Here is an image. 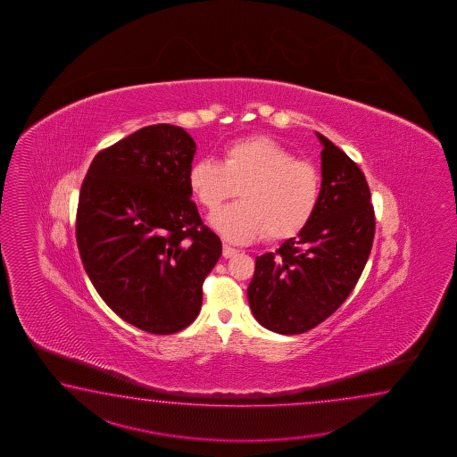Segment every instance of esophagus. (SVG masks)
Instances as JSON below:
<instances>
[{"label":"esophagus","mask_w":457,"mask_h":457,"mask_svg":"<svg viewBox=\"0 0 457 457\" xmlns=\"http://www.w3.org/2000/svg\"><path fill=\"white\" fill-rule=\"evenodd\" d=\"M237 253H238L237 248H232V246H228V245H224V252H222L224 258H232V256H235Z\"/></svg>","instance_id":"obj_1"}]
</instances>
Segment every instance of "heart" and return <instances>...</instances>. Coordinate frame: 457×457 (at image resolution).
<instances>
[{
	"instance_id": "b5f03b06",
	"label": "heart",
	"mask_w": 457,
	"mask_h": 457,
	"mask_svg": "<svg viewBox=\"0 0 457 457\" xmlns=\"http://www.w3.org/2000/svg\"><path fill=\"white\" fill-rule=\"evenodd\" d=\"M187 183L207 211L243 195V201L209 219L215 232L235 243L252 242L264 233L278 242L299 235L311 222L320 195L317 168L270 137L233 142L224 150L222 163L197 160L189 168Z\"/></svg>"
}]
</instances>
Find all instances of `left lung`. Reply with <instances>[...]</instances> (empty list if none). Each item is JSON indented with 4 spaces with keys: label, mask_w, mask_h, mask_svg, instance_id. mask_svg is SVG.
Returning a JSON list of instances; mask_svg holds the SVG:
<instances>
[{
    "label": "left lung",
    "mask_w": 457,
    "mask_h": 457,
    "mask_svg": "<svg viewBox=\"0 0 457 457\" xmlns=\"http://www.w3.org/2000/svg\"><path fill=\"white\" fill-rule=\"evenodd\" d=\"M317 209L297 237L256 258L248 286L254 319L268 330L299 335L327 320L348 299L376 232L364 173L327 137Z\"/></svg>",
    "instance_id": "1"
}]
</instances>
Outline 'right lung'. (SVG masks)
<instances>
[{
  "label": "right lung",
  "mask_w": 457,
  "mask_h": 457,
  "mask_svg": "<svg viewBox=\"0 0 457 457\" xmlns=\"http://www.w3.org/2000/svg\"><path fill=\"white\" fill-rule=\"evenodd\" d=\"M195 154L185 129L144 127L95 156L78 199L87 278L122 320L155 335L195 320L203 282L222 254L191 201Z\"/></svg>",
  "instance_id": "1"
}]
</instances>
